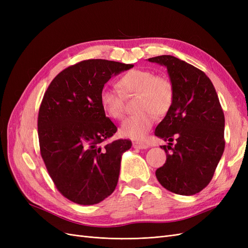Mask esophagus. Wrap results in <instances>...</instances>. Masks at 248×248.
Instances as JSON below:
<instances>
[{
    "mask_svg": "<svg viewBox=\"0 0 248 248\" xmlns=\"http://www.w3.org/2000/svg\"><path fill=\"white\" fill-rule=\"evenodd\" d=\"M132 146H133V148H136V149H147L148 148V145L146 144V142L139 141V140L133 141Z\"/></svg>",
    "mask_w": 248,
    "mask_h": 248,
    "instance_id": "esophagus-1",
    "label": "esophagus"
}]
</instances>
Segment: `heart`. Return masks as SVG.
Instances as JSON below:
<instances>
[{
    "mask_svg": "<svg viewBox=\"0 0 248 248\" xmlns=\"http://www.w3.org/2000/svg\"><path fill=\"white\" fill-rule=\"evenodd\" d=\"M118 90L104 88L99 102L106 114L115 120H121L126 111L125 99L122 95H137L134 109L121 126V133L133 140H142L151 129L155 118L167 115L175 99V87L170 78L157 76L148 69H132L118 80Z\"/></svg>",
    "mask_w": 248,
    "mask_h": 248,
    "instance_id": "heart-1",
    "label": "heart"
}]
</instances>
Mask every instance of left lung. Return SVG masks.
I'll return each instance as SVG.
<instances>
[{
  "instance_id": "8db88e82",
  "label": "left lung",
  "mask_w": 248,
  "mask_h": 248,
  "mask_svg": "<svg viewBox=\"0 0 248 248\" xmlns=\"http://www.w3.org/2000/svg\"><path fill=\"white\" fill-rule=\"evenodd\" d=\"M148 60L166 66L175 87L174 103L155 129L156 137L169 141L161 146L167 161L156 178L171 192L192 196L210 183L222 156L223 110L205 72L172 56Z\"/></svg>"
}]
</instances>
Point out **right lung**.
<instances>
[{
  "mask_svg": "<svg viewBox=\"0 0 248 248\" xmlns=\"http://www.w3.org/2000/svg\"><path fill=\"white\" fill-rule=\"evenodd\" d=\"M133 65L85 60L51 80L38 114L40 154L62 196L79 205H94L115 190L122 153L131 140L104 142L117 132L99 102L104 84Z\"/></svg>",
  "mask_w": 248,
  "mask_h": 248,
  "instance_id": "1",
  "label": "right lung"
}]
</instances>
